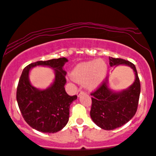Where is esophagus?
Returning a JSON list of instances; mask_svg holds the SVG:
<instances>
[{"label": "esophagus", "mask_w": 156, "mask_h": 156, "mask_svg": "<svg viewBox=\"0 0 156 156\" xmlns=\"http://www.w3.org/2000/svg\"><path fill=\"white\" fill-rule=\"evenodd\" d=\"M83 93H84V91H83L81 89H79L78 92H77V95H78V96H79L80 95H82V94H83Z\"/></svg>", "instance_id": "34e87169"}]
</instances>
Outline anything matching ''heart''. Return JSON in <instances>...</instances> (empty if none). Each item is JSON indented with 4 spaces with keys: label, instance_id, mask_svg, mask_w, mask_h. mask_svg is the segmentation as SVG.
Here are the masks:
<instances>
[{
    "label": "heart",
    "instance_id": "heart-1",
    "mask_svg": "<svg viewBox=\"0 0 156 156\" xmlns=\"http://www.w3.org/2000/svg\"><path fill=\"white\" fill-rule=\"evenodd\" d=\"M107 64L101 60H94L78 64L72 73V78L78 83H85L95 89L101 83L107 73Z\"/></svg>",
    "mask_w": 156,
    "mask_h": 156
}]
</instances>
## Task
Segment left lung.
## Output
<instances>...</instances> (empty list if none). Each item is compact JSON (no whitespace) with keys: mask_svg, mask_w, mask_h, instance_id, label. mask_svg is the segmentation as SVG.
<instances>
[{"mask_svg":"<svg viewBox=\"0 0 156 156\" xmlns=\"http://www.w3.org/2000/svg\"><path fill=\"white\" fill-rule=\"evenodd\" d=\"M111 66L125 64L134 70L136 80L127 90L113 92L107 87V77L90 93L92 107L90 116L96 125L106 130L120 127L133 119L136 113L141 84L136 66L129 61L109 57Z\"/></svg>","mask_w":156,"mask_h":156,"instance_id":"obj_1","label":"left lung"}]
</instances>
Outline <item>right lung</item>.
Returning <instances> with one entry per match:
<instances>
[{
	"label": "right lung",
	"instance_id": "right-lung-1",
	"mask_svg": "<svg viewBox=\"0 0 156 156\" xmlns=\"http://www.w3.org/2000/svg\"><path fill=\"white\" fill-rule=\"evenodd\" d=\"M66 61V58L36 61L26 66L20 75L16 92L18 107L26 122L37 131L56 133L69 121L70 104L77 95L70 96L65 90L66 72L63 66ZM38 65L50 66L56 73L54 83L45 90L35 88L28 81L30 69Z\"/></svg>",
	"mask_w": 156,
	"mask_h": 156
}]
</instances>
